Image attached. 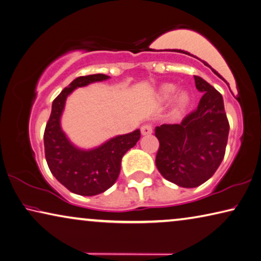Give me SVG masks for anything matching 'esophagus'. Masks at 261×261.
I'll list each match as a JSON object with an SVG mask.
<instances>
[{
	"label": "esophagus",
	"instance_id": "esophagus-1",
	"mask_svg": "<svg viewBox=\"0 0 261 261\" xmlns=\"http://www.w3.org/2000/svg\"><path fill=\"white\" fill-rule=\"evenodd\" d=\"M152 133V126L150 123H146L141 127V134L142 135H150Z\"/></svg>",
	"mask_w": 261,
	"mask_h": 261
}]
</instances>
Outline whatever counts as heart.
Wrapping results in <instances>:
<instances>
[{"mask_svg":"<svg viewBox=\"0 0 261 261\" xmlns=\"http://www.w3.org/2000/svg\"><path fill=\"white\" fill-rule=\"evenodd\" d=\"M177 91V87L174 84H164L161 88V95L164 99H170L171 97H173L174 93ZM190 102V95L185 91L179 93L176 99V112L180 113L181 111L186 109V106Z\"/></svg>","mask_w":261,"mask_h":261,"instance_id":"1","label":"heart"}]
</instances>
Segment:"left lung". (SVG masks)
<instances>
[{
    "label": "left lung",
    "mask_w": 261,
    "mask_h": 261,
    "mask_svg": "<svg viewBox=\"0 0 261 261\" xmlns=\"http://www.w3.org/2000/svg\"><path fill=\"white\" fill-rule=\"evenodd\" d=\"M194 81L203 93L198 108L180 123L155 128L157 169L166 180L186 189L200 186L219 169L230 128L221 93L199 76Z\"/></svg>",
    "instance_id": "1"
}]
</instances>
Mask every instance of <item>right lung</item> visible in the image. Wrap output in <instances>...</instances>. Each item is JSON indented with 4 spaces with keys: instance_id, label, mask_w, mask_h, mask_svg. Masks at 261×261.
I'll return each mask as SVG.
<instances>
[{
    "instance_id": "right-lung-1",
    "label": "right lung",
    "mask_w": 261,
    "mask_h": 261,
    "mask_svg": "<svg viewBox=\"0 0 261 261\" xmlns=\"http://www.w3.org/2000/svg\"><path fill=\"white\" fill-rule=\"evenodd\" d=\"M110 79L104 74L80 76L63 89L52 104V112L44 133L47 165L58 181L79 195L91 196L109 190L120 173L121 159L141 138L140 129L119 135L91 150L72 144L61 129L60 119L68 95L75 89Z\"/></svg>"
}]
</instances>
